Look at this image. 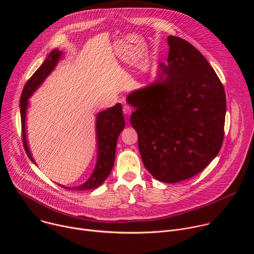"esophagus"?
Wrapping results in <instances>:
<instances>
[{
  "instance_id": "1",
  "label": "esophagus",
  "mask_w": 254,
  "mask_h": 254,
  "mask_svg": "<svg viewBox=\"0 0 254 254\" xmlns=\"http://www.w3.org/2000/svg\"><path fill=\"white\" fill-rule=\"evenodd\" d=\"M123 111H124V114L127 115V116H129L131 114V107L127 104H125L124 107H123Z\"/></svg>"
}]
</instances>
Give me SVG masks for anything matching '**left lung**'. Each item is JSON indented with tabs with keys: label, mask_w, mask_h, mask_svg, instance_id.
<instances>
[{
	"label": "left lung",
	"mask_w": 254,
	"mask_h": 254,
	"mask_svg": "<svg viewBox=\"0 0 254 254\" xmlns=\"http://www.w3.org/2000/svg\"><path fill=\"white\" fill-rule=\"evenodd\" d=\"M167 63L156 79L131 91L130 124L143 166L164 183H178L204 170L218 155L224 135V87L192 44L167 38Z\"/></svg>",
	"instance_id": "left-lung-1"
}]
</instances>
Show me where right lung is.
I'll return each mask as SVG.
<instances>
[{
  "instance_id": "obj_1",
  "label": "right lung",
  "mask_w": 254,
  "mask_h": 254,
  "mask_svg": "<svg viewBox=\"0 0 254 254\" xmlns=\"http://www.w3.org/2000/svg\"><path fill=\"white\" fill-rule=\"evenodd\" d=\"M64 58L63 52L59 49L52 50L42 65L36 70L32 77L27 81L22 91L20 99V113L22 124V137L25 151L32 163L36 164L27 138V127L26 117L29 106V99L45 81V79L52 73L59 61ZM126 122L123 115V108L121 103H117L115 106L107 108L105 111L96 114L95 119V135H96V163L90 177L85 182L79 186L66 187L58 184L64 189H71L77 191L91 190L99 187L103 184L106 178L111 175L112 169L115 164L117 142L120 133L125 128Z\"/></svg>"
}]
</instances>
